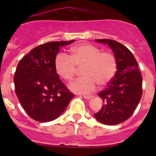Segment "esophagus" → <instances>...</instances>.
Segmentation results:
<instances>
[{
  "label": "esophagus",
  "instance_id": "34e87169",
  "mask_svg": "<svg viewBox=\"0 0 156 156\" xmlns=\"http://www.w3.org/2000/svg\"><path fill=\"white\" fill-rule=\"evenodd\" d=\"M83 97L85 99H87V100H89V99H90V98H93V95L84 94V95H83Z\"/></svg>",
  "mask_w": 156,
  "mask_h": 156
}]
</instances>
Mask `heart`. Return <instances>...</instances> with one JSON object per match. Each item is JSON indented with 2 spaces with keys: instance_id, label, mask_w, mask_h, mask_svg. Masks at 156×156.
<instances>
[{
  "instance_id": "b5f03b06",
  "label": "heart",
  "mask_w": 156,
  "mask_h": 156,
  "mask_svg": "<svg viewBox=\"0 0 156 156\" xmlns=\"http://www.w3.org/2000/svg\"><path fill=\"white\" fill-rule=\"evenodd\" d=\"M70 55L58 54L55 59L56 73L66 81H71L76 73V67H81L82 77L72 82L69 89L78 94L93 91L98 84L105 86L111 82L117 70V62L111 52L101 51L90 44H80L72 47Z\"/></svg>"
}]
</instances>
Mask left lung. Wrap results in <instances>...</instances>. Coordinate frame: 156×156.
<instances>
[{
  "label": "left lung",
  "instance_id": "left-lung-1",
  "mask_svg": "<svg viewBox=\"0 0 156 156\" xmlns=\"http://www.w3.org/2000/svg\"><path fill=\"white\" fill-rule=\"evenodd\" d=\"M96 41L111 48L116 58L117 70L108 87L98 93L104 105L94 116L105 125L119 124L131 116L140 102L142 96L141 73L132 52L122 44L110 39Z\"/></svg>",
  "mask_w": 156,
  "mask_h": 156
}]
</instances>
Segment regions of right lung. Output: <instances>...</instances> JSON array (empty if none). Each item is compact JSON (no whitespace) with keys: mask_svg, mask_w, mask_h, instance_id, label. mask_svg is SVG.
I'll return each mask as SVG.
<instances>
[{"mask_svg":"<svg viewBox=\"0 0 156 156\" xmlns=\"http://www.w3.org/2000/svg\"><path fill=\"white\" fill-rule=\"evenodd\" d=\"M73 41H53L39 45L18 64L14 76L16 94L23 108L34 120L44 122L55 119L74 97L55 68L60 47Z\"/></svg>","mask_w":156,"mask_h":156,"instance_id":"add662e5","label":"right lung"}]
</instances>
